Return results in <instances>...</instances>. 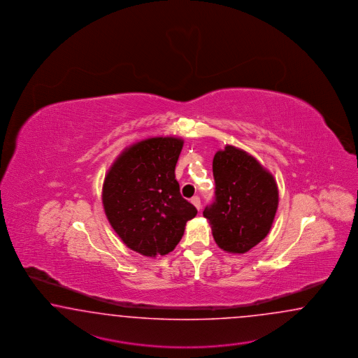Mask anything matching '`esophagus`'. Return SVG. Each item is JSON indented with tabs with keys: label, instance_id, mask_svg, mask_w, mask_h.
I'll use <instances>...</instances> for the list:
<instances>
[{
	"label": "esophagus",
	"instance_id": "obj_1",
	"mask_svg": "<svg viewBox=\"0 0 358 358\" xmlns=\"http://www.w3.org/2000/svg\"><path fill=\"white\" fill-rule=\"evenodd\" d=\"M192 203H193L194 206L196 207V210H198V211H199V210L202 208V203H201V198H199L198 195H195V196H193V198H192Z\"/></svg>",
	"mask_w": 358,
	"mask_h": 358
}]
</instances>
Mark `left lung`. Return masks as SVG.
Wrapping results in <instances>:
<instances>
[{"mask_svg": "<svg viewBox=\"0 0 358 358\" xmlns=\"http://www.w3.org/2000/svg\"><path fill=\"white\" fill-rule=\"evenodd\" d=\"M215 201L203 216L224 252L243 254L268 234L279 204L273 176L241 148L225 145L213 156Z\"/></svg>", "mask_w": 358, "mask_h": 358, "instance_id": "1", "label": "left lung"}]
</instances>
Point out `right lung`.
I'll use <instances>...</instances> for the list:
<instances>
[{"instance_id": "right-lung-1", "label": "right lung", "mask_w": 358, "mask_h": 358, "mask_svg": "<svg viewBox=\"0 0 358 358\" xmlns=\"http://www.w3.org/2000/svg\"><path fill=\"white\" fill-rule=\"evenodd\" d=\"M184 141L155 136L124 150L103 185L108 222L127 248L145 257L172 252L196 208L180 193L176 164Z\"/></svg>"}]
</instances>
